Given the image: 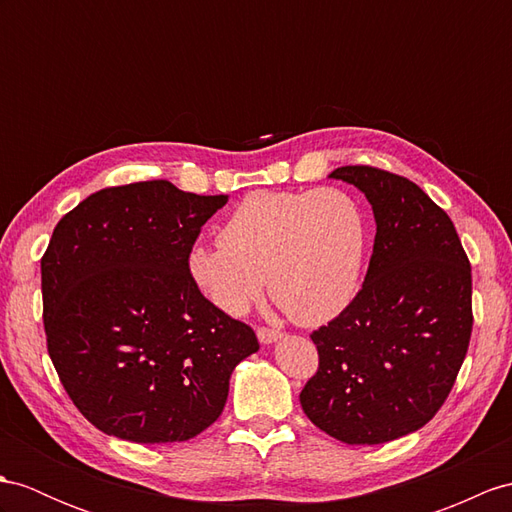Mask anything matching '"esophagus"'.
I'll return each mask as SVG.
<instances>
[{
    "label": "esophagus",
    "instance_id": "esophagus-1",
    "mask_svg": "<svg viewBox=\"0 0 512 512\" xmlns=\"http://www.w3.org/2000/svg\"><path fill=\"white\" fill-rule=\"evenodd\" d=\"M256 334H258V341L260 343H265V345H269V343H273V341H278L280 336H282V332L280 330H273V328H258L256 330Z\"/></svg>",
    "mask_w": 512,
    "mask_h": 512
}]
</instances>
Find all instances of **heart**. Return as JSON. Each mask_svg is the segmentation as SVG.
Instances as JSON below:
<instances>
[{"instance_id": "heart-1", "label": "heart", "mask_w": 512, "mask_h": 512, "mask_svg": "<svg viewBox=\"0 0 512 512\" xmlns=\"http://www.w3.org/2000/svg\"><path fill=\"white\" fill-rule=\"evenodd\" d=\"M365 208L343 189L254 191L189 252L191 280L217 308L243 315L263 295L302 326H321L354 302L365 273Z\"/></svg>"}]
</instances>
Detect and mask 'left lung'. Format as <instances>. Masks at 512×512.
Listing matches in <instances>:
<instances>
[{
  "label": "left lung",
  "instance_id": "obj_1",
  "mask_svg": "<svg viewBox=\"0 0 512 512\" xmlns=\"http://www.w3.org/2000/svg\"><path fill=\"white\" fill-rule=\"evenodd\" d=\"M330 178L365 193L376 241L354 302L310 334L319 367L299 402L334 439L378 445L426 426L450 395L473 328L471 265L415 182L369 165Z\"/></svg>",
  "mask_w": 512,
  "mask_h": 512
}]
</instances>
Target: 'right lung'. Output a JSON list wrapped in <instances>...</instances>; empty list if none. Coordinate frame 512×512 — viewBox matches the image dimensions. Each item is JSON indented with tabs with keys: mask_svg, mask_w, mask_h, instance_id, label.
<instances>
[{
	"mask_svg": "<svg viewBox=\"0 0 512 512\" xmlns=\"http://www.w3.org/2000/svg\"><path fill=\"white\" fill-rule=\"evenodd\" d=\"M226 195L167 180L108 186L62 217L41 258L47 352L97 430L134 443L215 423L254 330L191 280L189 252Z\"/></svg>",
	"mask_w": 512,
	"mask_h": 512,
	"instance_id": "add662e5",
	"label": "right lung"
}]
</instances>
